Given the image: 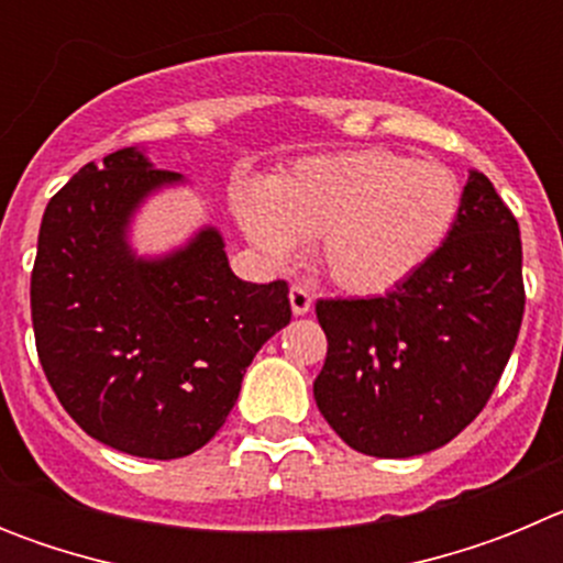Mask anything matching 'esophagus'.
I'll list each match as a JSON object with an SVG mask.
<instances>
[{"label": "esophagus", "instance_id": "esophagus-1", "mask_svg": "<svg viewBox=\"0 0 563 563\" xmlns=\"http://www.w3.org/2000/svg\"><path fill=\"white\" fill-rule=\"evenodd\" d=\"M290 307H292V316H307L312 307L310 290L301 285H292L290 287Z\"/></svg>", "mask_w": 563, "mask_h": 563}]
</instances>
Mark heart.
<instances>
[{"instance_id": "heart-1", "label": "heart", "mask_w": 563, "mask_h": 563, "mask_svg": "<svg viewBox=\"0 0 563 563\" xmlns=\"http://www.w3.org/2000/svg\"><path fill=\"white\" fill-rule=\"evenodd\" d=\"M456 174L389 148L312 154L236 200L239 225L267 262L285 265L298 239L352 296L402 285L442 245L460 213Z\"/></svg>"}]
</instances>
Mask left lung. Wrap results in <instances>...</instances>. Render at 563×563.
I'll list each match as a JSON object with an SVG mask.
<instances>
[{
  "mask_svg": "<svg viewBox=\"0 0 563 563\" xmlns=\"http://www.w3.org/2000/svg\"><path fill=\"white\" fill-rule=\"evenodd\" d=\"M327 361L318 411L380 460L454 440L494 395L525 316L519 222L482 172L467 174L449 236L377 298H321Z\"/></svg>",
  "mask_w": 563,
  "mask_h": 563,
  "instance_id": "8db88e82",
  "label": "left lung"
}]
</instances>
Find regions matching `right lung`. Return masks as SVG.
<instances>
[{
  "mask_svg": "<svg viewBox=\"0 0 563 563\" xmlns=\"http://www.w3.org/2000/svg\"><path fill=\"white\" fill-rule=\"evenodd\" d=\"M141 148L87 163L47 202L30 310L42 369L92 440L146 460L202 449L267 338L290 324L287 282L233 276L217 228L166 256H137L129 222L180 186Z\"/></svg>",
  "mask_w": 563,
  "mask_h": 563,
  "instance_id": "add662e5",
  "label": "right lung"
}]
</instances>
